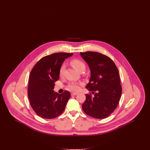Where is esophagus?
<instances>
[{
    "mask_svg": "<svg viewBox=\"0 0 150 150\" xmlns=\"http://www.w3.org/2000/svg\"><path fill=\"white\" fill-rule=\"evenodd\" d=\"M78 93H75V92L71 93V96H76V95H78Z\"/></svg>",
    "mask_w": 150,
    "mask_h": 150,
    "instance_id": "34e87169",
    "label": "esophagus"
}]
</instances>
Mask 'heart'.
Masks as SVG:
<instances>
[{
	"label": "heart",
	"mask_w": 150,
	"mask_h": 150,
	"mask_svg": "<svg viewBox=\"0 0 150 150\" xmlns=\"http://www.w3.org/2000/svg\"><path fill=\"white\" fill-rule=\"evenodd\" d=\"M71 64L72 67L76 70L78 71L79 70H80L82 68H84L86 67L85 64L80 60H79L78 59H74L71 61ZM64 69V66L62 65L60 69L59 70V73L60 74H61L63 72ZM68 88L72 91H78L80 89V86L78 83H72L69 84L68 86Z\"/></svg>",
	"instance_id": "heart-1"
}]
</instances>
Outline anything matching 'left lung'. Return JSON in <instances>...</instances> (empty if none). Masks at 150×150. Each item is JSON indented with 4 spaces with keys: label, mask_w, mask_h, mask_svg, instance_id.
Instances as JSON below:
<instances>
[{
    "label": "left lung",
    "mask_w": 150,
    "mask_h": 150,
    "mask_svg": "<svg viewBox=\"0 0 150 150\" xmlns=\"http://www.w3.org/2000/svg\"><path fill=\"white\" fill-rule=\"evenodd\" d=\"M88 65L91 77L86 88L94 96L86 94L82 108L86 114L96 119H104L111 114L119 102L122 88L119 71L114 61L96 52H81Z\"/></svg>",
    "instance_id": "8db88e82"
}]
</instances>
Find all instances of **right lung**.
Instances as JSON below:
<instances>
[{
    "mask_svg": "<svg viewBox=\"0 0 150 150\" xmlns=\"http://www.w3.org/2000/svg\"><path fill=\"white\" fill-rule=\"evenodd\" d=\"M73 53H56L43 57L30 74L28 97L36 114L44 119H53L61 114L71 97L69 91L54 92V82L59 78V70L64 60Z\"/></svg>",
    "mask_w": 150,
    "mask_h": 150,
    "instance_id": "right-lung-1",
    "label": "right lung"
}]
</instances>
